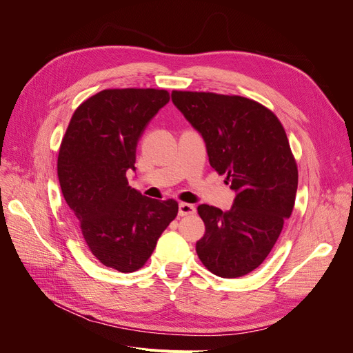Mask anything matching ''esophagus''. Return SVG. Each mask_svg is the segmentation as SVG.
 Segmentation results:
<instances>
[{
  "mask_svg": "<svg viewBox=\"0 0 353 353\" xmlns=\"http://www.w3.org/2000/svg\"><path fill=\"white\" fill-rule=\"evenodd\" d=\"M178 213H179V216L193 215V213H196V208H194V205H190V203H179Z\"/></svg>",
  "mask_w": 353,
  "mask_h": 353,
  "instance_id": "obj_1",
  "label": "esophagus"
}]
</instances>
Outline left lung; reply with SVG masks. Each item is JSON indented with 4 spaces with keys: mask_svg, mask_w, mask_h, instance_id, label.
I'll use <instances>...</instances> for the list:
<instances>
[{
    "mask_svg": "<svg viewBox=\"0 0 353 353\" xmlns=\"http://www.w3.org/2000/svg\"><path fill=\"white\" fill-rule=\"evenodd\" d=\"M172 101L206 143L210 166L236 191L227 212L200 205L205 236L199 259L222 279H237L266 259L290 218L297 163L279 117L261 103L215 92L172 91Z\"/></svg>",
    "mask_w": 353,
    "mask_h": 353,
    "instance_id": "left-lung-1",
    "label": "left lung"
}]
</instances>
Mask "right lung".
Here are the masks:
<instances>
[{"mask_svg":"<svg viewBox=\"0 0 353 353\" xmlns=\"http://www.w3.org/2000/svg\"><path fill=\"white\" fill-rule=\"evenodd\" d=\"M168 101L166 90H103L74 110L60 144L63 197L91 253L119 272L144 266L178 213L174 199L145 197L126 179L138 140Z\"/></svg>","mask_w":353,"mask_h":353,"instance_id":"obj_1","label":"right lung"}]
</instances>
